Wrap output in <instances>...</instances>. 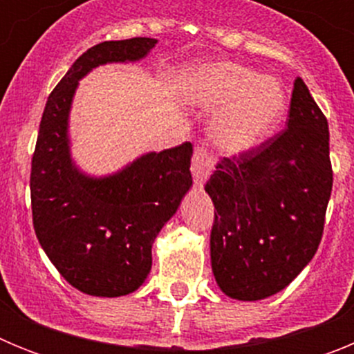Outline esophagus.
Segmentation results:
<instances>
[{
    "instance_id": "obj_1",
    "label": "esophagus",
    "mask_w": 354,
    "mask_h": 354,
    "mask_svg": "<svg viewBox=\"0 0 354 354\" xmlns=\"http://www.w3.org/2000/svg\"><path fill=\"white\" fill-rule=\"evenodd\" d=\"M212 167H214V159L209 156V152L204 147H198L195 150V154H193L192 161V174L196 186H204V183L207 180L209 175H211Z\"/></svg>"
}]
</instances>
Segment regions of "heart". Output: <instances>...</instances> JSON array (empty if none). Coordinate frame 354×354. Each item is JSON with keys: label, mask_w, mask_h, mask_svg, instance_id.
Segmentation results:
<instances>
[{"label": "heart", "mask_w": 354, "mask_h": 354, "mask_svg": "<svg viewBox=\"0 0 354 354\" xmlns=\"http://www.w3.org/2000/svg\"><path fill=\"white\" fill-rule=\"evenodd\" d=\"M179 97L184 104L205 113L218 111L211 124V138L228 156L257 149L287 108L282 81L236 62L193 67L180 80Z\"/></svg>", "instance_id": "obj_1"}]
</instances>
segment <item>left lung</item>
Instances as JSON below:
<instances>
[{"instance_id": "left-lung-1", "label": "left lung", "mask_w": 354, "mask_h": 354, "mask_svg": "<svg viewBox=\"0 0 354 354\" xmlns=\"http://www.w3.org/2000/svg\"><path fill=\"white\" fill-rule=\"evenodd\" d=\"M331 184L328 120L298 77L287 129L221 159L205 184L216 209L211 266L221 292L257 301L286 289L317 252Z\"/></svg>"}]
</instances>
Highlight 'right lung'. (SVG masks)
I'll return each instance as SVG.
<instances>
[{"mask_svg": "<svg viewBox=\"0 0 354 354\" xmlns=\"http://www.w3.org/2000/svg\"><path fill=\"white\" fill-rule=\"evenodd\" d=\"M158 40H108L77 58L48 97L31 159V212L39 243L77 290L117 298L140 289L152 245L177 212L192 179V143L147 152L115 174L93 177L71 156L68 117L80 80L106 64L147 58Z\"/></svg>", "mask_w": 354, "mask_h": 354, "instance_id": "obj_1", "label": "right lung"}]
</instances>
